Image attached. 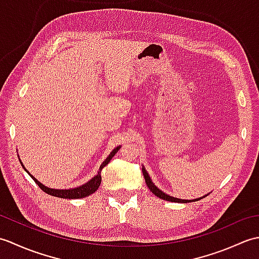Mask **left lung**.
<instances>
[{
  "mask_svg": "<svg viewBox=\"0 0 259 259\" xmlns=\"http://www.w3.org/2000/svg\"><path fill=\"white\" fill-rule=\"evenodd\" d=\"M142 174H144V177H145V180H146V184H147V186H148V188L150 189V191L152 192L153 195L159 197V198H160V199L167 200V201H171V202H183V203H187V202L198 201V200L202 199V198H205L206 196H208V194H207V195L202 196V197H200V198H196V199H179V198H176V197H172V196H169V195H167V194H164V192H163L162 190L159 189L158 187L152 183V180H151V178H150L149 174L147 172V170H146V168H145L144 166H142Z\"/></svg>",
  "mask_w": 259,
  "mask_h": 259,
  "instance_id": "1",
  "label": "left lung"
}]
</instances>
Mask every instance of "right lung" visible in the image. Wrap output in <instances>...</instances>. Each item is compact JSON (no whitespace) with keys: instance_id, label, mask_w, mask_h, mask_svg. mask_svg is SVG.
<instances>
[{"instance_id":"right-lung-1","label":"right lung","mask_w":259,"mask_h":259,"mask_svg":"<svg viewBox=\"0 0 259 259\" xmlns=\"http://www.w3.org/2000/svg\"><path fill=\"white\" fill-rule=\"evenodd\" d=\"M120 148H121V146L115 147L114 149L111 152H110V155L106 158V160H104L101 163L100 168H99V170H98V174L95 176V177H93L92 179H90L89 181H88V183L83 184L82 186L76 187V188H70V189H53V188H49V187H47V186L43 185L42 183H40V181H38L34 177V176H32L29 171H27V170L24 167V164L22 163L21 159H20V162L22 164V167L24 168L25 171L30 175V177L35 181V184L38 187H40V188L43 191L47 192L48 195H51V196H54V197H59V198H64V199H79V198H84V197L90 196V195L93 194V192L97 191V189L99 188V186H100V184H101V170L110 162V160H111L112 157L115 155V153L118 152V150L120 149Z\"/></svg>"}]
</instances>
